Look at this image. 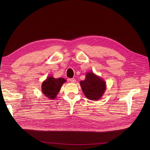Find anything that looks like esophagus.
Listing matches in <instances>:
<instances>
[{"mask_svg": "<svg viewBox=\"0 0 150 150\" xmlns=\"http://www.w3.org/2000/svg\"><path fill=\"white\" fill-rule=\"evenodd\" d=\"M69 81H70L71 83H76V80L75 79V78H70V79H69Z\"/></svg>", "mask_w": 150, "mask_h": 150, "instance_id": "34e87169", "label": "esophagus"}]
</instances>
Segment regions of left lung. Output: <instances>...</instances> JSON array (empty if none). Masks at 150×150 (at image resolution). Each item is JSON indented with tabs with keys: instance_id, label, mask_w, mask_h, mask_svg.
Here are the masks:
<instances>
[{
	"instance_id": "left-lung-1",
	"label": "left lung",
	"mask_w": 150,
	"mask_h": 150,
	"mask_svg": "<svg viewBox=\"0 0 150 150\" xmlns=\"http://www.w3.org/2000/svg\"><path fill=\"white\" fill-rule=\"evenodd\" d=\"M82 91L90 100H98L104 95L106 84L104 79L92 72L86 73L85 80L80 82Z\"/></svg>"
}]
</instances>
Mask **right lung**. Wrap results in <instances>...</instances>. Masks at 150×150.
Wrapping results in <instances>:
<instances>
[{
  "label": "right lung",
  "mask_w": 150,
  "mask_h": 150,
  "mask_svg": "<svg viewBox=\"0 0 150 150\" xmlns=\"http://www.w3.org/2000/svg\"><path fill=\"white\" fill-rule=\"evenodd\" d=\"M65 82L66 80L63 78H54L52 75L47 76L42 83V92L45 97L53 100L56 98L62 84Z\"/></svg>",
  "instance_id": "obj_1"
}]
</instances>
